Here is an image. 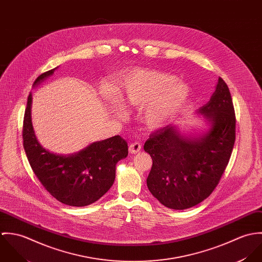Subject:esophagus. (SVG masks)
Instances as JSON below:
<instances>
[{"instance_id": "obj_1", "label": "esophagus", "mask_w": 262, "mask_h": 262, "mask_svg": "<svg viewBox=\"0 0 262 262\" xmlns=\"http://www.w3.org/2000/svg\"><path fill=\"white\" fill-rule=\"evenodd\" d=\"M141 148H142V146H141V143H140V142H133V143H131L130 146H129V151H130L132 154H135V153L139 152V151L141 150Z\"/></svg>"}]
</instances>
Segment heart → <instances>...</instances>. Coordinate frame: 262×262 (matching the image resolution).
Instances as JSON below:
<instances>
[{
    "instance_id": "obj_1",
    "label": "heart",
    "mask_w": 262,
    "mask_h": 262,
    "mask_svg": "<svg viewBox=\"0 0 262 262\" xmlns=\"http://www.w3.org/2000/svg\"><path fill=\"white\" fill-rule=\"evenodd\" d=\"M189 88L177 80L176 75L157 71L139 70L125 76L123 81V102L133 108L146 107L144 121L150 127L168 123L187 103ZM110 107L119 115L123 109L112 96L106 97Z\"/></svg>"
}]
</instances>
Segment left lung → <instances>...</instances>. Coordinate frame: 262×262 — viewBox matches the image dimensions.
Returning a JSON list of instances; mask_svg holds the SVG:
<instances>
[{
	"label": "left lung",
	"instance_id": "8db88e82",
	"mask_svg": "<svg viewBox=\"0 0 262 262\" xmlns=\"http://www.w3.org/2000/svg\"><path fill=\"white\" fill-rule=\"evenodd\" d=\"M199 112L212 121L201 138H185L176 126H166L151 132L144 144L152 158L147 187L169 209L185 210L206 200L220 183L234 147L235 110L223 78Z\"/></svg>",
	"mask_w": 262,
	"mask_h": 262
}]
</instances>
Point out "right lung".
<instances>
[{"mask_svg": "<svg viewBox=\"0 0 262 262\" xmlns=\"http://www.w3.org/2000/svg\"><path fill=\"white\" fill-rule=\"evenodd\" d=\"M57 68L39 75L33 85L52 75ZM32 95L27 101L23 121V146L39 182L57 201L73 207L91 205L112 187L116 164L127 157L128 143L119 135L95 142L71 155H59L43 148L31 123Z\"/></svg>", "mask_w": 262, "mask_h": 262, "instance_id": "right-lung-1", "label": "right lung"}]
</instances>
